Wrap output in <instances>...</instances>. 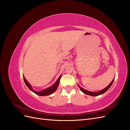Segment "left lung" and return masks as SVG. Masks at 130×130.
<instances>
[{"mask_svg":"<svg viewBox=\"0 0 130 130\" xmlns=\"http://www.w3.org/2000/svg\"><path fill=\"white\" fill-rule=\"evenodd\" d=\"M114 80H115V78L112 80V81L111 82V83L109 84V85L107 86V87H106L105 88H104V89L100 90V92H89V91H88V90H85L84 89H83L82 88H81L80 86H79V87L81 89V91L84 93L85 94H87V95H91V96H98V95H101V94H104V93H105L107 90L111 87V86H112L113 82L114 81Z\"/></svg>","mask_w":130,"mask_h":130,"instance_id":"8db88e82","label":"left lung"}]
</instances>
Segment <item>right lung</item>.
Listing matches in <instances>:
<instances>
[{
    "instance_id": "obj_1",
    "label": "right lung",
    "mask_w": 130,
    "mask_h": 130,
    "mask_svg": "<svg viewBox=\"0 0 130 130\" xmlns=\"http://www.w3.org/2000/svg\"><path fill=\"white\" fill-rule=\"evenodd\" d=\"M61 75L60 76V77H59L58 78V80L56 81V82H55V83L52 86H51L50 87H49L48 88H46V89L43 90H42V91H41V92H36V91H35L34 90L32 89V87H31V86L29 84V82L26 81V80L25 79V78L24 77H23V78H24V81L25 82V84H26L27 87L29 88V89L30 90H31V91L33 92L35 94H36L37 95H40V96H46V95H50V94H52L53 93H54L56 90V89H57V88L58 87V86L59 85V82H60V80L61 79Z\"/></svg>"
}]
</instances>
